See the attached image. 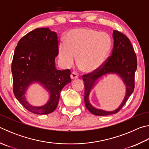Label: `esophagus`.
Returning a JSON list of instances; mask_svg holds the SVG:
<instances>
[{"mask_svg":"<svg viewBox=\"0 0 149 149\" xmlns=\"http://www.w3.org/2000/svg\"><path fill=\"white\" fill-rule=\"evenodd\" d=\"M70 77H71V79H77V78H78V74H77V72H73L72 73L71 75H70Z\"/></svg>","mask_w":149,"mask_h":149,"instance_id":"obj_1","label":"esophagus"}]
</instances>
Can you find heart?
Instances as JSON below:
<instances>
[{"label": "heart", "mask_w": 149, "mask_h": 149, "mask_svg": "<svg viewBox=\"0 0 149 149\" xmlns=\"http://www.w3.org/2000/svg\"><path fill=\"white\" fill-rule=\"evenodd\" d=\"M112 42L109 35L91 29L72 30L59 47V56L66 67L77 64L84 71L94 72L101 68L109 55Z\"/></svg>", "instance_id": "b5f03b06"}]
</instances>
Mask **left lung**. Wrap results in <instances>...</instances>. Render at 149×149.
Returning a JSON list of instances; mask_svg holds the SVG:
<instances>
[{
  "label": "left lung",
  "instance_id": "obj_1",
  "mask_svg": "<svg viewBox=\"0 0 149 149\" xmlns=\"http://www.w3.org/2000/svg\"><path fill=\"white\" fill-rule=\"evenodd\" d=\"M114 47L112 55L101 68L94 72L83 75L85 85L84 101L85 107L91 113L96 116H108L116 114L127 102L135 87V73L137 67V56L130 39L120 31L114 30L112 33ZM118 74L126 87L125 99L119 107L113 111H105L96 109L90 104L89 94L100 78L107 74Z\"/></svg>",
  "mask_w": 149,
  "mask_h": 149
}]
</instances>
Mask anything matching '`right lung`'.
Returning a JSON list of instances; mask_svg holds the SVG:
<instances>
[{"label": "right lung", "instance_id": "1", "mask_svg": "<svg viewBox=\"0 0 149 149\" xmlns=\"http://www.w3.org/2000/svg\"><path fill=\"white\" fill-rule=\"evenodd\" d=\"M58 54V39L56 32L49 28H37L19 40L15 49L12 63L13 91L17 100L29 112L48 114L57 107L60 92L71 82V72L58 70L55 58ZM42 85L50 96L46 104L32 106L26 101L25 94L31 84Z\"/></svg>", "mask_w": 149, "mask_h": 149}]
</instances>
